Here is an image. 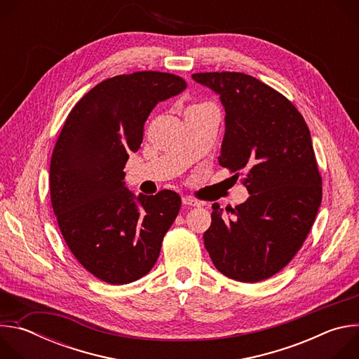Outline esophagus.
<instances>
[{
  "label": "esophagus",
  "instance_id": "1",
  "mask_svg": "<svg viewBox=\"0 0 359 359\" xmlns=\"http://www.w3.org/2000/svg\"><path fill=\"white\" fill-rule=\"evenodd\" d=\"M182 201H183L184 206H193V208H200L201 206V203L198 200H196V198H193L190 196H184L182 198Z\"/></svg>",
  "mask_w": 359,
  "mask_h": 359
}]
</instances>
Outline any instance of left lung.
<instances>
[{"mask_svg":"<svg viewBox=\"0 0 359 359\" xmlns=\"http://www.w3.org/2000/svg\"><path fill=\"white\" fill-rule=\"evenodd\" d=\"M191 78L215 90L226 111L220 166L244 176L250 197L231 209L213 208L204 247L229 278L259 283L291 260L309 236L323 200L310 129L291 102L241 72Z\"/></svg>","mask_w":359,"mask_h":359,"instance_id":"obj_1","label":"left lung"}]
</instances>
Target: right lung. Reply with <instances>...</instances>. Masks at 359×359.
Masks as SVG:
<instances>
[{
    "mask_svg": "<svg viewBox=\"0 0 359 359\" xmlns=\"http://www.w3.org/2000/svg\"><path fill=\"white\" fill-rule=\"evenodd\" d=\"M184 89L186 81L168 72L118 75L82 96L62 126L49 168L50 203L71 252L102 281L121 285L146 276L177 217L176 191L135 201L123 169L153 108Z\"/></svg>",
    "mask_w": 359,
    "mask_h": 359,
    "instance_id": "obj_1",
    "label": "right lung"
}]
</instances>
